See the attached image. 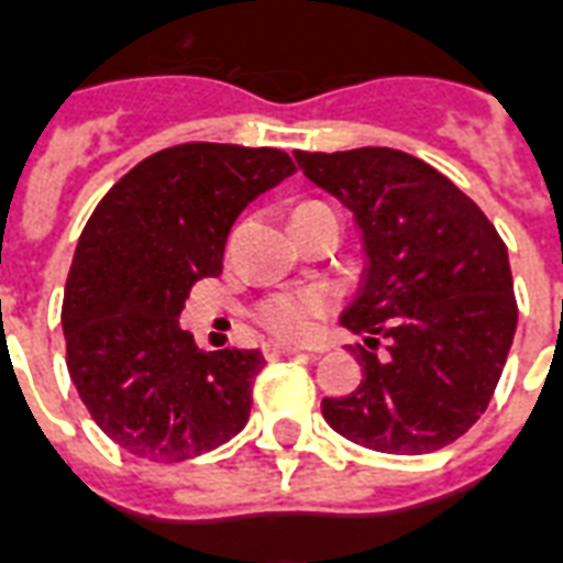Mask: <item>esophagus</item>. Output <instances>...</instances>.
<instances>
[{"label":"esophagus","mask_w":563,"mask_h":563,"mask_svg":"<svg viewBox=\"0 0 563 563\" xmlns=\"http://www.w3.org/2000/svg\"><path fill=\"white\" fill-rule=\"evenodd\" d=\"M302 346H287V344H276V341H266L264 344V356L266 358H282V356H297Z\"/></svg>","instance_id":"esophagus-1"}]
</instances>
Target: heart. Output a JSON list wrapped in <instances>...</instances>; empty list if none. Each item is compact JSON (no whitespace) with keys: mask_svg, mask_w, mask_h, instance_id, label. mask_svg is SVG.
<instances>
[{"mask_svg":"<svg viewBox=\"0 0 563 563\" xmlns=\"http://www.w3.org/2000/svg\"><path fill=\"white\" fill-rule=\"evenodd\" d=\"M308 205H314V201H308ZM323 308H327V299L317 290H278V294H269L257 302L255 317L273 338L306 341L314 332L317 317L323 314Z\"/></svg>","mask_w":563,"mask_h":563,"instance_id":"heart-1","label":"heart"}]
</instances>
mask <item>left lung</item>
Returning <instances> with one entry per match:
<instances>
[{"label": "left lung", "instance_id": "left-lung-1", "mask_svg": "<svg viewBox=\"0 0 563 563\" xmlns=\"http://www.w3.org/2000/svg\"><path fill=\"white\" fill-rule=\"evenodd\" d=\"M297 166L356 219L365 269L341 327L362 383L323 400L332 430L386 454H430L484 416L517 332L505 240L424 159L395 147L297 151ZM386 336L387 356H376Z\"/></svg>", "mask_w": 563, "mask_h": 563}]
</instances>
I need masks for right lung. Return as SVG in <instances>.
Instances as JSON below:
<instances>
[{
    "mask_svg": "<svg viewBox=\"0 0 563 563\" xmlns=\"http://www.w3.org/2000/svg\"><path fill=\"white\" fill-rule=\"evenodd\" d=\"M278 147L186 142L118 180L67 273V371L106 437L156 463L225 445L249 421L261 350H198L180 329L196 282L222 273L236 217L294 175Z\"/></svg>",
    "mask_w": 563,
    "mask_h": 563,
    "instance_id": "1",
    "label": "right lung"
}]
</instances>
